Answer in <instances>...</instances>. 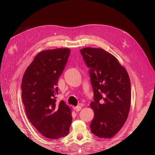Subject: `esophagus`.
<instances>
[{"mask_svg": "<svg viewBox=\"0 0 155 155\" xmlns=\"http://www.w3.org/2000/svg\"><path fill=\"white\" fill-rule=\"evenodd\" d=\"M74 109L76 110V112L80 111L81 109V106H77V107H74Z\"/></svg>", "mask_w": 155, "mask_h": 155, "instance_id": "1", "label": "esophagus"}]
</instances>
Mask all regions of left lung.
<instances>
[{
    "instance_id": "1",
    "label": "left lung",
    "mask_w": 155,
    "mask_h": 155,
    "mask_svg": "<svg viewBox=\"0 0 155 155\" xmlns=\"http://www.w3.org/2000/svg\"><path fill=\"white\" fill-rule=\"evenodd\" d=\"M80 52L87 67L94 92L91 107L94 117L92 133L110 138L124 125L130 105V81L127 72L114 55L101 48H84Z\"/></svg>"
}]
</instances>
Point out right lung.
I'll return each mask as SVG.
<instances>
[{"label":"right lung","instance_id":"add662e5","mask_svg":"<svg viewBox=\"0 0 155 155\" xmlns=\"http://www.w3.org/2000/svg\"><path fill=\"white\" fill-rule=\"evenodd\" d=\"M70 50L42 51L28 67L22 78V99L28 118L45 137L58 139L69 133L70 107L56 101L58 83L68 61Z\"/></svg>","mask_w":155,"mask_h":155}]
</instances>
